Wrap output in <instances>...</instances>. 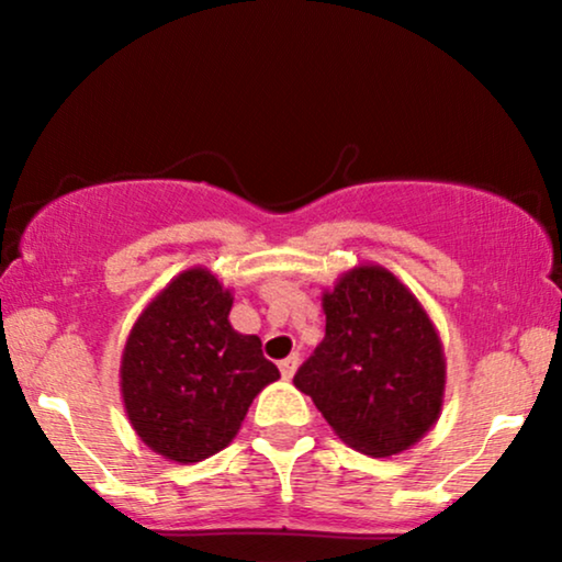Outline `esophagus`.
Here are the masks:
<instances>
[{"label":"esophagus","instance_id":"1","mask_svg":"<svg viewBox=\"0 0 562 562\" xmlns=\"http://www.w3.org/2000/svg\"><path fill=\"white\" fill-rule=\"evenodd\" d=\"M279 368H281V375L286 381H291L294 379V373H296V368H299V356L294 352V356H289V358H283L281 363H279Z\"/></svg>","mask_w":562,"mask_h":562}]
</instances>
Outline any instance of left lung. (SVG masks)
Listing matches in <instances>:
<instances>
[{
    "label": "left lung",
    "instance_id": "8db88e82",
    "mask_svg": "<svg viewBox=\"0 0 562 562\" xmlns=\"http://www.w3.org/2000/svg\"><path fill=\"white\" fill-rule=\"evenodd\" d=\"M325 340L294 386L345 445L371 458L419 442L442 412L445 352L417 296L381 266H358L322 294Z\"/></svg>",
    "mask_w": 562,
    "mask_h": 562
}]
</instances>
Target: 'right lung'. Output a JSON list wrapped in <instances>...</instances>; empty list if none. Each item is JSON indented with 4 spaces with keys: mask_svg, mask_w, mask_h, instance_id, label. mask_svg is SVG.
Wrapping results in <instances>:
<instances>
[{
    "mask_svg": "<svg viewBox=\"0 0 562 562\" xmlns=\"http://www.w3.org/2000/svg\"><path fill=\"white\" fill-rule=\"evenodd\" d=\"M233 294L206 268L176 276L130 329L120 389L153 452L199 463L233 442L248 406L281 379L256 335L229 325Z\"/></svg>",
    "mask_w": 562,
    "mask_h": 562,
    "instance_id": "1",
    "label": "right lung"
}]
</instances>
